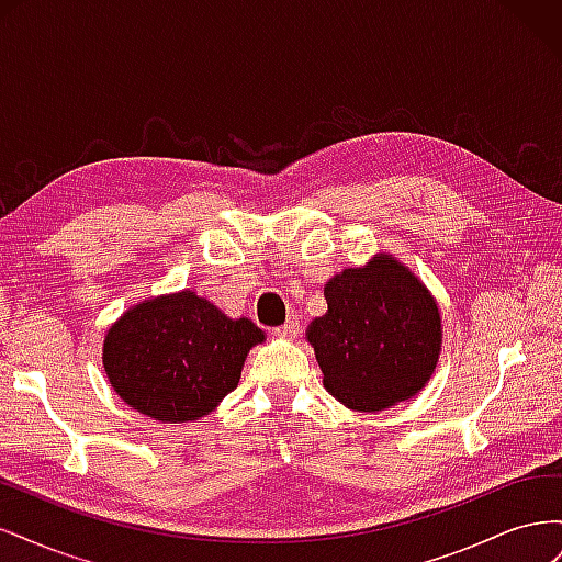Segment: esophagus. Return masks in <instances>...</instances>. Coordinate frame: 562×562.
Returning <instances> with one entry per match:
<instances>
[{
	"label": "esophagus",
	"mask_w": 562,
	"mask_h": 562,
	"mask_svg": "<svg viewBox=\"0 0 562 562\" xmlns=\"http://www.w3.org/2000/svg\"><path fill=\"white\" fill-rule=\"evenodd\" d=\"M297 333H300V318L297 316H291V318L283 323V326L274 328V335L277 337H285V339H293Z\"/></svg>",
	"instance_id": "esophagus-1"
}]
</instances>
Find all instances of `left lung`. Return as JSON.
<instances>
[{
    "instance_id": "8db88e82",
    "label": "left lung",
    "mask_w": 562,
    "mask_h": 562,
    "mask_svg": "<svg viewBox=\"0 0 562 562\" xmlns=\"http://www.w3.org/2000/svg\"><path fill=\"white\" fill-rule=\"evenodd\" d=\"M323 295L328 312L310 323L307 339L330 396L359 413L417 396L436 370L443 326L415 271L378 252L335 274Z\"/></svg>"
}]
</instances>
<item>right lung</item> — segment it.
I'll list each match as a JSON object with an SVG mask.
<instances>
[{
    "mask_svg": "<svg viewBox=\"0 0 562 562\" xmlns=\"http://www.w3.org/2000/svg\"><path fill=\"white\" fill-rule=\"evenodd\" d=\"M265 333L229 318L194 291L149 297L119 316L103 339V368L116 396L164 424L213 413L241 380Z\"/></svg>",
    "mask_w": 562,
    "mask_h": 562,
    "instance_id": "add662e5",
    "label": "right lung"
}]
</instances>
